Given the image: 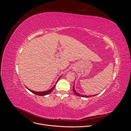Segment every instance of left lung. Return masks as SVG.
Here are the masks:
<instances>
[{
  "instance_id": "1",
  "label": "left lung",
  "mask_w": 131,
  "mask_h": 131,
  "mask_svg": "<svg viewBox=\"0 0 131 131\" xmlns=\"http://www.w3.org/2000/svg\"><path fill=\"white\" fill-rule=\"evenodd\" d=\"M73 92H74V93L76 94V95H77V96H80V97H87V98H88L89 97H91V96H85V95H83V94H79V93H77V92L76 91V90H75V88H74V85H73ZM95 96V95H94ZM92 96H94V95H93Z\"/></svg>"
}]
</instances>
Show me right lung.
I'll list each match as a JSON object with an SVG mask.
<instances>
[{"mask_svg": "<svg viewBox=\"0 0 131 131\" xmlns=\"http://www.w3.org/2000/svg\"><path fill=\"white\" fill-rule=\"evenodd\" d=\"M59 79H58V80H59ZM58 80L57 81V82L58 81ZM57 82H56V83H57ZM54 88H55V85L52 87V88H51V89H50L49 90L46 91H43V92H36V91H31V90H29L30 91V92H31L32 93L35 94H37V95H38V96H45V95L49 94V93H50L51 92H52V91L53 90V89H54Z\"/></svg>", "mask_w": 131, "mask_h": 131, "instance_id": "obj_1", "label": "right lung"}]
</instances>
